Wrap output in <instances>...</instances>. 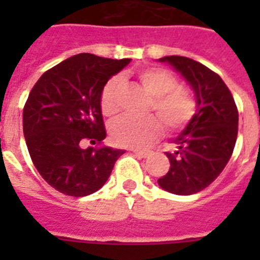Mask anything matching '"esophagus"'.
<instances>
[{
	"mask_svg": "<svg viewBox=\"0 0 260 260\" xmlns=\"http://www.w3.org/2000/svg\"><path fill=\"white\" fill-rule=\"evenodd\" d=\"M134 154L136 155V156H139V158H147V156H148V152H146V151L134 150Z\"/></svg>",
	"mask_w": 260,
	"mask_h": 260,
	"instance_id": "1",
	"label": "esophagus"
}]
</instances>
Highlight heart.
<instances>
[{"label":"heart","mask_w":260,"mask_h":260,"mask_svg":"<svg viewBox=\"0 0 260 260\" xmlns=\"http://www.w3.org/2000/svg\"><path fill=\"white\" fill-rule=\"evenodd\" d=\"M138 81L151 95L150 109L155 110L169 131L182 129L194 117L197 105L193 93L177 85L173 73L160 67H147L138 71ZM120 78L113 77L102 89L100 106L104 116H114L120 109ZM109 132L117 146L142 150L158 140L162 125L155 117L143 120L121 117L112 122Z\"/></svg>","instance_id":"obj_1"}]
</instances>
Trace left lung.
<instances>
[{
  "instance_id": "8db88e82",
  "label": "left lung",
  "mask_w": 260,
  "mask_h": 260,
  "mask_svg": "<svg viewBox=\"0 0 260 260\" xmlns=\"http://www.w3.org/2000/svg\"><path fill=\"white\" fill-rule=\"evenodd\" d=\"M193 90L197 109L174 143L177 151L166 152L170 170L159 178L163 190L177 196L201 191L221 174L234 152L239 113L234 97L220 77L185 56H165Z\"/></svg>"
}]
</instances>
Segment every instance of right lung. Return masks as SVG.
Listing matches in <instances>:
<instances>
[{
  "label": "right lung",
  "mask_w": 260,
  "mask_h": 260,
  "mask_svg": "<svg viewBox=\"0 0 260 260\" xmlns=\"http://www.w3.org/2000/svg\"><path fill=\"white\" fill-rule=\"evenodd\" d=\"M131 59L78 54L54 66L30 90L22 112L26 147L43 179L60 193L83 197L105 185L125 151L83 150L106 138L100 97L106 82Z\"/></svg>",
  "instance_id": "add662e5"
}]
</instances>
